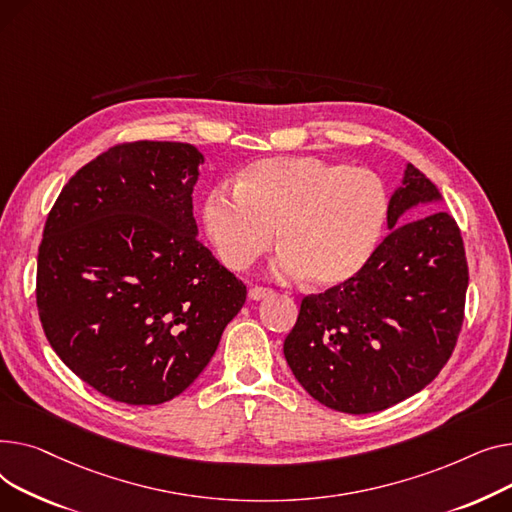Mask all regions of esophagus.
<instances>
[{"label": "esophagus", "mask_w": 512, "mask_h": 512, "mask_svg": "<svg viewBox=\"0 0 512 512\" xmlns=\"http://www.w3.org/2000/svg\"><path fill=\"white\" fill-rule=\"evenodd\" d=\"M268 295H273V289L260 287V285H256V287H252V289L248 291V297L254 299V302H258V299H264V297H268Z\"/></svg>", "instance_id": "obj_1"}]
</instances>
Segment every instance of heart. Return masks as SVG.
<instances>
[{"label":"heart","instance_id":"obj_1","mask_svg":"<svg viewBox=\"0 0 512 512\" xmlns=\"http://www.w3.org/2000/svg\"><path fill=\"white\" fill-rule=\"evenodd\" d=\"M388 217L382 179L318 157H273L239 175L235 192L204 202V227L219 258L244 270L275 244L279 270L314 289L351 283L372 260Z\"/></svg>","mask_w":512,"mask_h":512}]
</instances>
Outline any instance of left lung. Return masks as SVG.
Masks as SVG:
<instances>
[{"instance_id": "left-lung-1", "label": "left lung", "mask_w": 512, "mask_h": 512, "mask_svg": "<svg viewBox=\"0 0 512 512\" xmlns=\"http://www.w3.org/2000/svg\"><path fill=\"white\" fill-rule=\"evenodd\" d=\"M440 198L407 163L388 202L390 233L368 266L351 283L302 299L283 353L318 403L353 415L382 411L419 393L453 355L469 285L463 237L440 210L407 217Z\"/></svg>"}]
</instances>
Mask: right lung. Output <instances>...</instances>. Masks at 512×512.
Here are the masks:
<instances>
[{"mask_svg": "<svg viewBox=\"0 0 512 512\" xmlns=\"http://www.w3.org/2000/svg\"><path fill=\"white\" fill-rule=\"evenodd\" d=\"M200 150L117 144L57 196L37 258V308L59 359L128 405L177 397L215 355L246 285L198 242Z\"/></svg>", "mask_w": 512, "mask_h": 512, "instance_id": "1", "label": "right lung"}]
</instances>
